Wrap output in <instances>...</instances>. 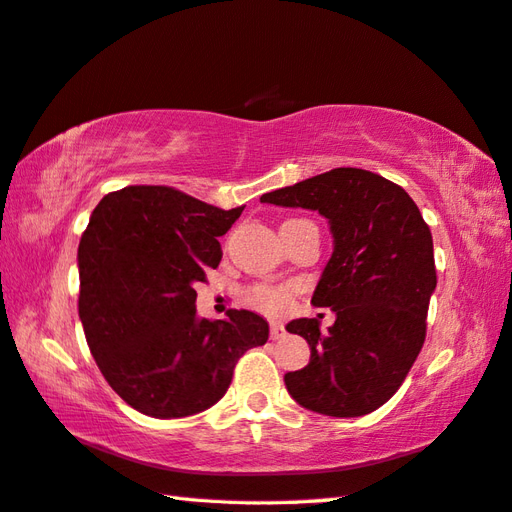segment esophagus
I'll list each match as a JSON object with an SVG mask.
<instances>
[{
  "mask_svg": "<svg viewBox=\"0 0 512 512\" xmlns=\"http://www.w3.org/2000/svg\"><path fill=\"white\" fill-rule=\"evenodd\" d=\"M269 335H271V339H282V337L287 335V331H285V326H282L280 322H271Z\"/></svg>",
  "mask_w": 512,
  "mask_h": 512,
  "instance_id": "1",
  "label": "esophagus"
}]
</instances>
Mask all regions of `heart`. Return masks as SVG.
Wrapping results in <instances>:
<instances>
[{"label": "heart", "mask_w": 512, "mask_h": 512, "mask_svg": "<svg viewBox=\"0 0 512 512\" xmlns=\"http://www.w3.org/2000/svg\"><path fill=\"white\" fill-rule=\"evenodd\" d=\"M289 289L276 285H258L247 291V302L260 311L278 313L289 304Z\"/></svg>", "instance_id": "obj_1"}]
</instances>
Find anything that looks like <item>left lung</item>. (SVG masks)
Segmentation results:
<instances>
[{
	"label": "left lung",
	"mask_w": 512,
	"mask_h": 512,
	"mask_svg": "<svg viewBox=\"0 0 512 512\" xmlns=\"http://www.w3.org/2000/svg\"><path fill=\"white\" fill-rule=\"evenodd\" d=\"M260 201L317 210L335 245L311 302L337 320L328 333L309 317L287 324L311 348L309 366L285 374L289 394L326 416L374 412L401 388L425 342L436 289L429 225L401 186L361 168H333Z\"/></svg>",
	"instance_id": "obj_1"
}]
</instances>
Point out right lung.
<instances>
[{"instance_id":"right-lung-1","label":"right lung","mask_w":512,"mask_h":512,"mask_svg":"<svg viewBox=\"0 0 512 512\" xmlns=\"http://www.w3.org/2000/svg\"><path fill=\"white\" fill-rule=\"evenodd\" d=\"M243 208H214L170 186H127L92 212L78 245V315L102 377L133 410H208L245 350L267 342L269 324L252 311L210 322L195 309V285L219 267V236Z\"/></svg>"}]
</instances>
